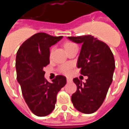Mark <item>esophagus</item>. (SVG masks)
Masks as SVG:
<instances>
[{
    "instance_id": "obj_1",
    "label": "esophagus",
    "mask_w": 129,
    "mask_h": 129,
    "mask_svg": "<svg viewBox=\"0 0 129 129\" xmlns=\"http://www.w3.org/2000/svg\"><path fill=\"white\" fill-rule=\"evenodd\" d=\"M67 83H71L72 81V79L70 78H67Z\"/></svg>"
}]
</instances>
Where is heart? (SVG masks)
Returning <instances> with one entry per match:
<instances>
[{
  "label": "heart",
  "mask_w": 129,
  "mask_h": 129,
  "mask_svg": "<svg viewBox=\"0 0 129 129\" xmlns=\"http://www.w3.org/2000/svg\"><path fill=\"white\" fill-rule=\"evenodd\" d=\"M76 45L72 42L70 41H67L63 44L64 48L65 49V50L68 51L70 49H71L72 48H73L74 46H76ZM53 48H52L50 51V56H52V53H53ZM72 65L71 64L69 63H66L63 64L60 67V68H59V70L62 73V74L66 75V76H69V75L71 74L72 72Z\"/></svg>",
  "instance_id": "1"
}]
</instances>
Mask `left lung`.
Listing matches in <instances>:
<instances>
[{"label":"left lung","instance_id":"left-lung-1","mask_svg":"<svg viewBox=\"0 0 129 129\" xmlns=\"http://www.w3.org/2000/svg\"><path fill=\"white\" fill-rule=\"evenodd\" d=\"M68 38L82 44L77 68H81V74L88 76L85 83L77 77L73 79L77 90L72 95V102L82 113H94L103 103L112 81L113 53L106 43L90 35Z\"/></svg>","mask_w":129,"mask_h":129}]
</instances>
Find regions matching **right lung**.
<instances>
[{"mask_svg":"<svg viewBox=\"0 0 129 129\" xmlns=\"http://www.w3.org/2000/svg\"><path fill=\"white\" fill-rule=\"evenodd\" d=\"M62 38L37 33L25 41L17 53V79L22 95L31 111L40 117L53 111L57 94L67 83L66 77L61 75L49 83L43 70L50 63V48Z\"/></svg>","mask_w":129,"mask_h":129,"instance_id":"right-lung-1","label":"right lung"}]
</instances>
